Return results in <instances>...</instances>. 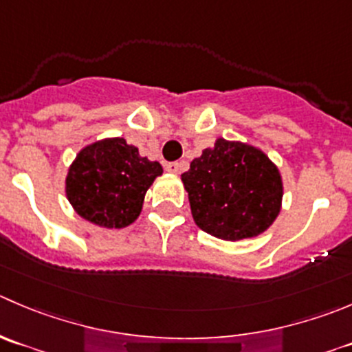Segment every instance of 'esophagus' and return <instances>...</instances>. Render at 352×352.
Listing matches in <instances>:
<instances>
[{
  "mask_svg": "<svg viewBox=\"0 0 352 352\" xmlns=\"http://www.w3.org/2000/svg\"><path fill=\"white\" fill-rule=\"evenodd\" d=\"M165 168H166V172H170V173H179L180 172V165L177 162L166 163Z\"/></svg>",
  "mask_w": 352,
  "mask_h": 352,
  "instance_id": "esophagus-1",
  "label": "esophagus"
}]
</instances>
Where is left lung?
<instances>
[{
	"label": "left lung",
	"instance_id": "8db88e82",
	"mask_svg": "<svg viewBox=\"0 0 352 352\" xmlns=\"http://www.w3.org/2000/svg\"><path fill=\"white\" fill-rule=\"evenodd\" d=\"M180 179L197 227L223 241L261 235L282 210L280 170L248 142L218 138Z\"/></svg>",
	"mask_w": 352,
	"mask_h": 352
}]
</instances>
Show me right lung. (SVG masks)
<instances>
[{
	"mask_svg": "<svg viewBox=\"0 0 352 352\" xmlns=\"http://www.w3.org/2000/svg\"><path fill=\"white\" fill-rule=\"evenodd\" d=\"M163 173L158 162L139 155L124 138L84 146L65 177V194L75 213L103 228H124L142 211L149 187Z\"/></svg>",
	"mask_w": 352,
	"mask_h": 352,
	"instance_id": "1",
	"label": "right lung"
}]
</instances>
